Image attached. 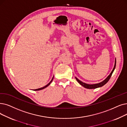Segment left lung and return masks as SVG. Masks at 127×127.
I'll use <instances>...</instances> for the list:
<instances>
[{"label":"left lung","mask_w":127,"mask_h":127,"mask_svg":"<svg viewBox=\"0 0 127 127\" xmlns=\"http://www.w3.org/2000/svg\"><path fill=\"white\" fill-rule=\"evenodd\" d=\"M116 60L115 59V65H114V68L113 69V70L112 71V72L111 73V74H109V75L107 77V78L105 79L104 81H102L101 82H100V83H98V84H93V85H89V84H86V83H84V82H82L81 81H80L79 79H77L76 77H75L77 81H78L79 83L83 87H84L85 88H87V89H95V88H98V87H102L103 86H104V85H105L107 82L108 81V80H109L110 78H111V77L113 73V71L115 68V67H116Z\"/></svg>","instance_id":"8db88e82"}]
</instances>
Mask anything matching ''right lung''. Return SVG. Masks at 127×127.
Masks as SVG:
<instances>
[{
    "label": "right lung",
    "instance_id": "1",
    "mask_svg": "<svg viewBox=\"0 0 127 127\" xmlns=\"http://www.w3.org/2000/svg\"><path fill=\"white\" fill-rule=\"evenodd\" d=\"M53 77L52 78V80H51V81L49 82V83L48 84H47L46 86H44L43 87H42V88H39V89H35V90H34V91H38V90H42V89H44V88H46L47 87H48L49 85H50V84H51V82H52V80H53Z\"/></svg>",
    "mask_w": 127,
    "mask_h": 127
}]
</instances>
